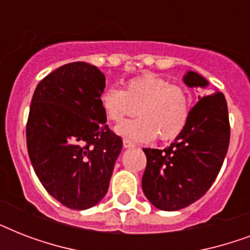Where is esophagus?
<instances>
[{"label":"esophagus","mask_w":250,"mask_h":250,"mask_svg":"<svg viewBox=\"0 0 250 250\" xmlns=\"http://www.w3.org/2000/svg\"><path fill=\"white\" fill-rule=\"evenodd\" d=\"M123 146H125V149L133 148V146H135V144H133L132 141H129V140H127V139H125V140H123Z\"/></svg>","instance_id":"34e87169"}]
</instances>
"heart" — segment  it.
<instances>
[{
	"label": "heart",
	"mask_w": 250,
	"mask_h": 250,
	"mask_svg": "<svg viewBox=\"0 0 250 250\" xmlns=\"http://www.w3.org/2000/svg\"><path fill=\"white\" fill-rule=\"evenodd\" d=\"M101 107L107 121L119 123L136 113L140 117L122 123L117 132L127 140L152 141L175 139L186 128L190 115V94L187 88L161 76H139L128 80L122 89H106Z\"/></svg>",
	"instance_id": "heart-1"
}]
</instances>
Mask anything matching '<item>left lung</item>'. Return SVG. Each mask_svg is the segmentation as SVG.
<instances>
[{
	"label": "left lung",
	"mask_w": 250,
	"mask_h": 250,
	"mask_svg": "<svg viewBox=\"0 0 250 250\" xmlns=\"http://www.w3.org/2000/svg\"><path fill=\"white\" fill-rule=\"evenodd\" d=\"M188 86H206L197 72L184 76ZM190 109L189 121L166 149L144 148L146 167L143 190L153 205L174 211L193 204L208 192L219 174L229 144V109L225 94L214 92Z\"/></svg>",
	"instance_id": "1"
}]
</instances>
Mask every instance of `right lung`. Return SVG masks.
<instances>
[{
  "label": "right lung",
  "instance_id": "right-lung-1",
  "mask_svg": "<svg viewBox=\"0 0 250 250\" xmlns=\"http://www.w3.org/2000/svg\"><path fill=\"white\" fill-rule=\"evenodd\" d=\"M105 75L72 62L37 84L27 121V149L37 178L57 201L85 210L109 188L122 139L101 107Z\"/></svg>",
  "mask_w": 250,
  "mask_h": 250
}]
</instances>
